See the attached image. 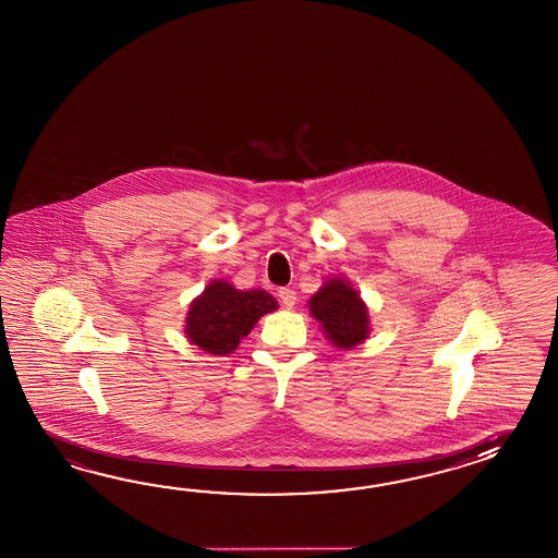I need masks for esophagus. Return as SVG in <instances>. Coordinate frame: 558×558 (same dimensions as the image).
Returning a JSON list of instances; mask_svg holds the SVG:
<instances>
[{
  "label": "esophagus",
  "mask_w": 558,
  "mask_h": 558,
  "mask_svg": "<svg viewBox=\"0 0 558 558\" xmlns=\"http://www.w3.org/2000/svg\"><path fill=\"white\" fill-rule=\"evenodd\" d=\"M279 299H281V303H283L286 310H293V305H295V301H298V295H295L293 289H281V291H279Z\"/></svg>",
  "instance_id": "esophagus-1"
}]
</instances>
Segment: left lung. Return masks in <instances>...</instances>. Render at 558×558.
<instances>
[{"mask_svg": "<svg viewBox=\"0 0 558 558\" xmlns=\"http://www.w3.org/2000/svg\"><path fill=\"white\" fill-rule=\"evenodd\" d=\"M307 307L313 319L319 322L324 336L339 350H351L372 333L369 310L343 277H329L307 301Z\"/></svg>", "mask_w": 558, "mask_h": 558, "instance_id": "left-lung-1", "label": "left lung"}]
</instances>
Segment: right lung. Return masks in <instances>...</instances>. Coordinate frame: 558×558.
<instances>
[{
    "label": "right lung",
    "mask_w": 558,
    "mask_h": 558,
    "mask_svg": "<svg viewBox=\"0 0 558 558\" xmlns=\"http://www.w3.org/2000/svg\"><path fill=\"white\" fill-rule=\"evenodd\" d=\"M277 307V299L263 289L241 291L225 279H215L193 299L184 319V336L198 350L229 355L260 317Z\"/></svg>",
    "instance_id": "right-lung-1"
}]
</instances>
